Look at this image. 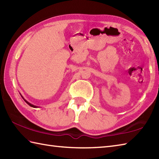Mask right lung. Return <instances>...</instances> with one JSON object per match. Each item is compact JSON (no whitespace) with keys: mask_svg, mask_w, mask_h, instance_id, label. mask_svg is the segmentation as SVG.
Returning <instances> with one entry per match:
<instances>
[{"mask_svg":"<svg viewBox=\"0 0 159 159\" xmlns=\"http://www.w3.org/2000/svg\"><path fill=\"white\" fill-rule=\"evenodd\" d=\"M22 98L24 99V100H25V102H26V103H27V104H29V106H31V107H33V108H37V107H37V106H35V105H33V104H31V103H29V102H27V101H26V100H25V98H23L22 96Z\"/></svg>","mask_w":159,"mask_h":159,"instance_id":"add662e5","label":"right lung"}]
</instances>
